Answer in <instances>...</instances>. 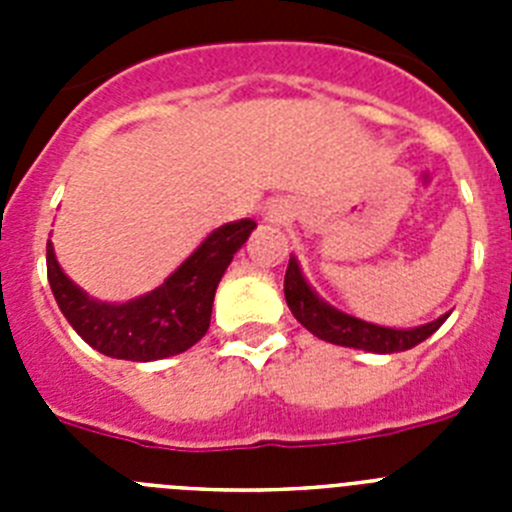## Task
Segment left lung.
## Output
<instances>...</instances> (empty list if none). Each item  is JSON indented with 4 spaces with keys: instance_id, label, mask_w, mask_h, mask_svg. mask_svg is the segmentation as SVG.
<instances>
[{
    "instance_id": "1",
    "label": "left lung",
    "mask_w": 512,
    "mask_h": 512,
    "mask_svg": "<svg viewBox=\"0 0 512 512\" xmlns=\"http://www.w3.org/2000/svg\"><path fill=\"white\" fill-rule=\"evenodd\" d=\"M284 297L297 320L310 330L312 336H318L320 341L336 343V346L348 348H364V351H374V354H397V351H408V348L418 346L420 341L436 333L443 325V318L433 320L428 325H420L413 330H395L382 328V325L364 323L359 318H351L346 312H338L336 307L325 305L310 287H307L305 277H302L300 266L295 259H289L287 274H284Z\"/></svg>"
}]
</instances>
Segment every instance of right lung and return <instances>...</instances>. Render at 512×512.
Returning <instances> with one entry per match:
<instances>
[{
    "label": "right lung",
    "instance_id": "1",
    "mask_svg": "<svg viewBox=\"0 0 512 512\" xmlns=\"http://www.w3.org/2000/svg\"><path fill=\"white\" fill-rule=\"evenodd\" d=\"M253 228V220L217 228L161 287L125 305L84 295L61 271L51 243L45 248L48 282L66 320L99 354L128 361L166 359L192 348L207 333L217 284Z\"/></svg>",
    "mask_w": 512,
    "mask_h": 512
}]
</instances>
